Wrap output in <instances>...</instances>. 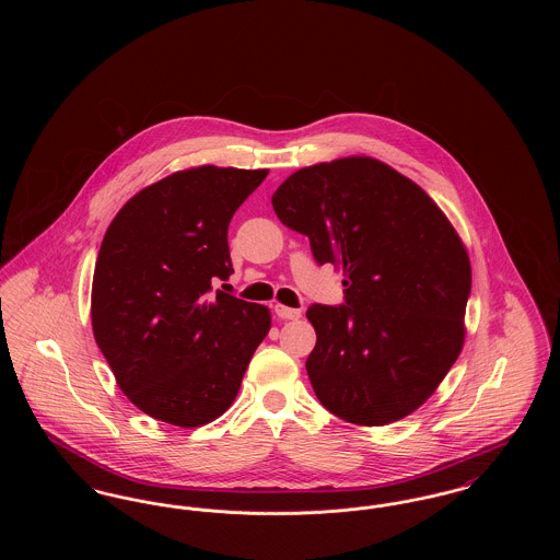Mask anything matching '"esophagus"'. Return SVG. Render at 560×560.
Instances as JSON below:
<instances>
[{
  "mask_svg": "<svg viewBox=\"0 0 560 560\" xmlns=\"http://www.w3.org/2000/svg\"><path fill=\"white\" fill-rule=\"evenodd\" d=\"M275 313L279 319H300L302 317V311L300 308H290V306H283V304H277L275 306Z\"/></svg>",
  "mask_w": 560,
  "mask_h": 560,
  "instance_id": "34e87169",
  "label": "esophagus"
}]
</instances>
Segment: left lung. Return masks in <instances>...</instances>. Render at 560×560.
Masks as SVG:
<instances>
[{
    "label": "left lung",
    "mask_w": 560,
    "mask_h": 560,
    "mask_svg": "<svg viewBox=\"0 0 560 560\" xmlns=\"http://www.w3.org/2000/svg\"><path fill=\"white\" fill-rule=\"evenodd\" d=\"M279 220L345 270V304H313L306 372L320 405L359 427L418 409L464 345L470 260L445 213L370 158L298 170L272 195Z\"/></svg>",
    "instance_id": "left-lung-1"
}]
</instances>
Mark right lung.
Listing matches in <instances>:
<instances>
[{
    "instance_id": "add662e5",
    "label": "right lung",
    "mask_w": 560,
    "mask_h": 560,
    "mask_svg": "<svg viewBox=\"0 0 560 560\" xmlns=\"http://www.w3.org/2000/svg\"><path fill=\"white\" fill-rule=\"evenodd\" d=\"M268 170L201 165L138 195L108 224L92 283V329L124 395L192 428L222 416L267 338V306L215 290L233 272L229 224Z\"/></svg>"
}]
</instances>
